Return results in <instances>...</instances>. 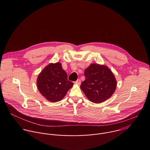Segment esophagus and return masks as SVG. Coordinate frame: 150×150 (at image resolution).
I'll return each mask as SVG.
<instances>
[{
	"instance_id": "1",
	"label": "esophagus",
	"mask_w": 150,
	"mask_h": 150,
	"mask_svg": "<svg viewBox=\"0 0 150 150\" xmlns=\"http://www.w3.org/2000/svg\"><path fill=\"white\" fill-rule=\"evenodd\" d=\"M75 84H77V85H80L81 84V80L79 79H77L75 82Z\"/></svg>"
}]
</instances>
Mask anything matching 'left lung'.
I'll return each mask as SVG.
<instances>
[{
    "mask_svg": "<svg viewBox=\"0 0 150 150\" xmlns=\"http://www.w3.org/2000/svg\"><path fill=\"white\" fill-rule=\"evenodd\" d=\"M84 75L85 79L80 87L91 102H104L115 93L117 82L108 67L92 63L85 70Z\"/></svg>",
    "mask_w": 150,
    "mask_h": 150,
    "instance_id": "1",
    "label": "left lung"
}]
</instances>
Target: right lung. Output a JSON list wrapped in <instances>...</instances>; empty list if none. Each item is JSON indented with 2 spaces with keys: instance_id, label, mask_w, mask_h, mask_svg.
Wrapping results in <instances>:
<instances>
[{
  "instance_id": "1",
  "label": "right lung",
  "mask_w": 150,
  "mask_h": 150,
  "mask_svg": "<svg viewBox=\"0 0 150 150\" xmlns=\"http://www.w3.org/2000/svg\"><path fill=\"white\" fill-rule=\"evenodd\" d=\"M73 85V82L68 81L67 74L59 62L46 66L37 80V88L41 94L53 103L60 101Z\"/></svg>"
}]
</instances>
